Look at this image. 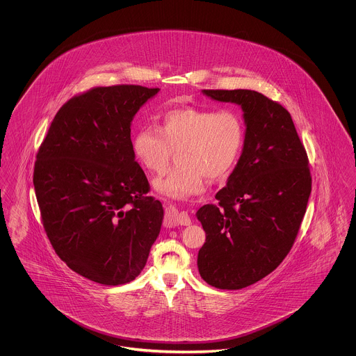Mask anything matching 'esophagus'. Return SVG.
<instances>
[{"label": "esophagus", "instance_id": "1", "mask_svg": "<svg viewBox=\"0 0 356 356\" xmlns=\"http://www.w3.org/2000/svg\"><path fill=\"white\" fill-rule=\"evenodd\" d=\"M165 224L167 225H189L191 218L186 211H177L176 207L168 205L167 215H165Z\"/></svg>", "mask_w": 356, "mask_h": 356}]
</instances>
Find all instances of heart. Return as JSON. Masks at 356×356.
Segmentation results:
<instances>
[{
	"label": "heart",
	"instance_id": "b5f03b06",
	"mask_svg": "<svg viewBox=\"0 0 356 356\" xmlns=\"http://www.w3.org/2000/svg\"><path fill=\"white\" fill-rule=\"evenodd\" d=\"M244 137V121L235 109L213 112L186 106L165 112L159 129H137L132 151L145 170L161 175L170 164L172 149L179 148V164L153 184L168 197L186 200L203 193L207 177L219 180L232 170Z\"/></svg>",
	"mask_w": 356,
	"mask_h": 356
}]
</instances>
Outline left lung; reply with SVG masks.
Returning a JSON list of instances; mask_svg holds the SVG:
<instances>
[{"instance_id":"8db88e82","label":"left lung","mask_w":356,"mask_h":356,"mask_svg":"<svg viewBox=\"0 0 356 356\" xmlns=\"http://www.w3.org/2000/svg\"><path fill=\"white\" fill-rule=\"evenodd\" d=\"M203 93L241 106L245 137L235 170L215 196L219 204L196 212L207 235L197 267L209 286L241 289L271 273L291 251L311 193L308 157L279 102L250 89Z\"/></svg>"}]
</instances>
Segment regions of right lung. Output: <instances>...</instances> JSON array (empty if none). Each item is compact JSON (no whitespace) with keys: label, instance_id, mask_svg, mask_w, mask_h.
<instances>
[{"label":"right lung","instance_id":"1","mask_svg":"<svg viewBox=\"0 0 356 356\" xmlns=\"http://www.w3.org/2000/svg\"><path fill=\"white\" fill-rule=\"evenodd\" d=\"M99 86L65 102L42 141L33 184L56 254L86 279L119 286L145 267L164 209L132 151L131 124L159 93Z\"/></svg>","mask_w":356,"mask_h":356}]
</instances>
